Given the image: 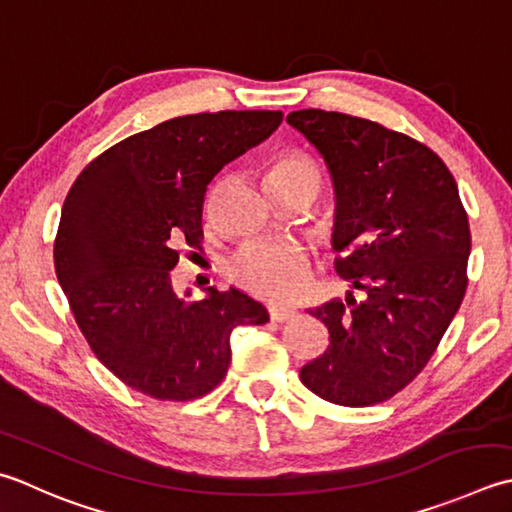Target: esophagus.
Wrapping results in <instances>:
<instances>
[{
	"mask_svg": "<svg viewBox=\"0 0 512 512\" xmlns=\"http://www.w3.org/2000/svg\"><path fill=\"white\" fill-rule=\"evenodd\" d=\"M268 313H270V319H273V322H288L290 317H295V310L293 308H275V306H270Z\"/></svg>",
	"mask_w": 512,
	"mask_h": 512,
	"instance_id": "obj_1",
	"label": "esophagus"
}]
</instances>
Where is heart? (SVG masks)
<instances>
[{"label": "heart", "instance_id": "obj_1", "mask_svg": "<svg viewBox=\"0 0 512 512\" xmlns=\"http://www.w3.org/2000/svg\"><path fill=\"white\" fill-rule=\"evenodd\" d=\"M322 173L302 153L277 157L266 170L268 188H304L313 199L322 188ZM228 275L235 284L273 304H288L308 284L310 262L306 250L293 242H248L230 257Z\"/></svg>", "mask_w": 512, "mask_h": 512}]
</instances>
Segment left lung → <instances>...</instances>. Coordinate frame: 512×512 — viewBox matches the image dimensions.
Returning a JSON list of instances; mask_svg holds the SVG:
<instances>
[{"label":"left lung","instance_id":"left-lung-1","mask_svg":"<svg viewBox=\"0 0 512 512\" xmlns=\"http://www.w3.org/2000/svg\"><path fill=\"white\" fill-rule=\"evenodd\" d=\"M286 122L324 157L335 188L337 275L364 290L310 310L330 346L299 370L326 402L373 406L422 373L466 295L470 228L446 164L370 119L306 108Z\"/></svg>","mask_w":512,"mask_h":512}]
</instances>
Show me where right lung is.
Returning a JSON list of instances; mask_svg holds the SVG:
<instances>
[{"mask_svg": "<svg viewBox=\"0 0 512 512\" xmlns=\"http://www.w3.org/2000/svg\"><path fill=\"white\" fill-rule=\"evenodd\" d=\"M282 119V110L168 119L104 150L70 186L57 279L88 346L133 390L162 402L210 393L226 377L233 328L268 322V310L237 288L210 286L202 302H186L170 270L179 246L202 248L213 177Z\"/></svg>", "mask_w": 512, "mask_h": 512, "instance_id": "add662e5", "label": "right lung"}]
</instances>
